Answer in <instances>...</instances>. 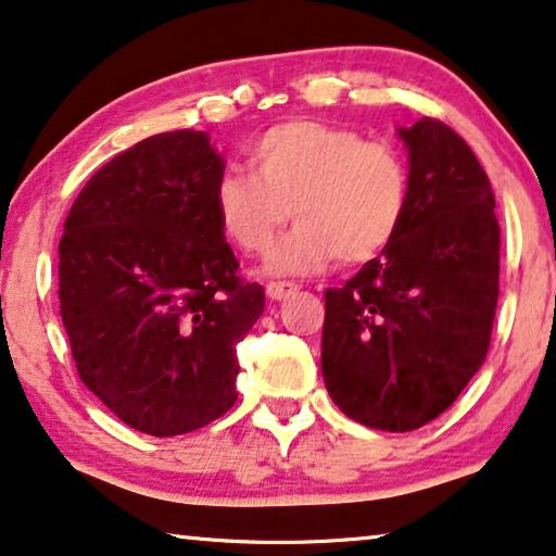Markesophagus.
Returning a JSON list of instances; mask_svg holds the SVG:
<instances>
[{
    "label": "esophagus",
    "mask_w": 556,
    "mask_h": 556,
    "mask_svg": "<svg viewBox=\"0 0 556 556\" xmlns=\"http://www.w3.org/2000/svg\"><path fill=\"white\" fill-rule=\"evenodd\" d=\"M296 292V285H292V281H269L267 285V296L269 300H287V296H292Z\"/></svg>",
    "instance_id": "1"
}]
</instances>
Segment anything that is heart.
I'll use <instances>...</instances> for the list:
<instances>
[{
    "label": "heart",
    "mask_w": 556,
    "mask_h": 556,
    "mask_svg": "<svg viewBox=\"0 0 556 556\" xmlns=\"http://www.w3.org/2000/svg\"><path fill=\"white\" fill-rule=\"evenodd\" d=\"M250 172H225L214 185V214L239 250L267 256L269 275H314L382 254L402 227L409 174L402 154L357 131L294 119L264 131L250 149Z\"/></svg>",
    "instance_id": "1"
}]
</instances>
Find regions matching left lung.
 I'll list each match as a JSON object with an SVG mask.
<instances>
[{
    "instance_id": "left-lung-1",
    "label": "left lung",
    "mask_w": 556,
    "mask_h": 556,
    "mask_svg": "<svg viewBox=\"0 0 556 556\" xmlns=\"http://www.w3.org/2000/svg\"><path fill=\"white\" fill-rule=\"evenodd\" d=\"M409 199L392 244L325 292L321 377L346 417L382 432L437 419L484 364L500 296L490 177L446 124L400 129Z\"/></svg>"
}]
</instances>
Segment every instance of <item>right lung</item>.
I'll list each match as a JSON object with an SVG mask.
<instances>
[{
  "label": "right lung",
  "instance_id": "right-lung-1",
  "mask_svg": "<svg viewBox=\"0 0 556 556\" xmlns=\"http://www.w3.org/2000/svg\"><path fill=\"white\" fill-rule=\"evenodd\" d=\"M206 131L147 137L81 189L60 242V314L81 382L137 432H194L237 402V344L264 289L237 277Z\"/></svg>",
  "mask_w": 556,
  "mask_h": 556
}]
</instances>
